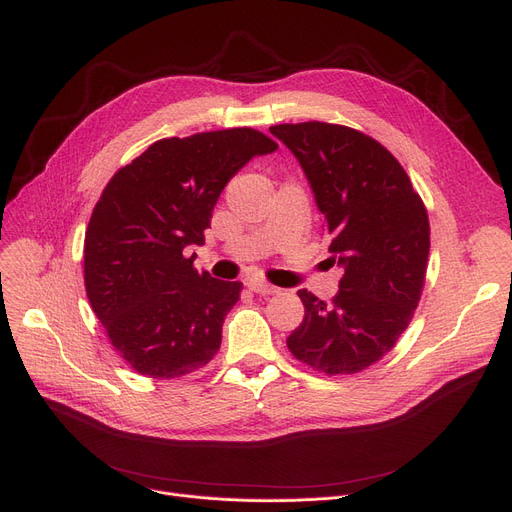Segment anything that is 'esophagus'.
I'll list each match as a JSON object with an SVG mask.
<instances>
[{
	"mask_svg": "<svg viewBox=\"0 0 512 512\" xmlns=\"http://www.w3.org/2000/svg\"><path fill=\"white\" fill-rule=\"evenodd\" d=\"M245 284H247L253 292H257V294H276V292H278L276 286L267 284V282H261V280H257V278H247Z\"/></svg>",
	"mask_w": 512,
	"mask_h": 512,
	"instance_id": "34e87169",
	"label": "esophagus"
}]
</instances>
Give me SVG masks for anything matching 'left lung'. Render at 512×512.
I'll return each instance as SVG.
<instances>
[{"label": "left lung", "mask_w": 512, "mask_h": 512, "mask_svg": "<svg viewBox=\"0 0 512 512\" xmlns=\"http://www.w3.org/2000/svg\"><path fill=\"white\" fill-rule=\"evenodd\" d=\"M282 141L311 186L330 261L342 278L336 297L299 290L305 317L286 344L328 375L380 361L417 309L429 255L427 211L396 157L367 134L326 122L280 124Z\"/></svg>", "instance_id": "left-lung-1"}]
</instances>
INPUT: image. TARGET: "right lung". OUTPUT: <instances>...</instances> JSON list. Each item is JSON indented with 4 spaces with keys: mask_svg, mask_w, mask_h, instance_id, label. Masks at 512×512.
I'll return each instance as SVG.
<instances>
[{
    "mask_svg": "<svg viewBox=\"0 0 512 512\" xmlns=\"http://www.w3.org/2000/svg\"><path fill=\"white\" fill-rule=\"evenodd\" d=\"M278 145L253 128L161 139L107 182L85 234L89 303L120 357L149 378H180L220 351L240 282L197 272L224 186Z\"/></svg>",
    "mask_w": 512,
    "mask_h": 512,
    "instance_id": "right-lung-1",
    "label": "right lung"
}]
</instances>
